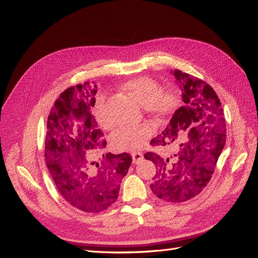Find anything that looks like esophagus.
<instances>
[{"instance_id":"34e87169","label":"esophagus","mask_w":258,"mask_h":258,"mask_svg":"<svg viewBox=\"0 0 258 258\" xmlns=\"http://www.w3.org/2000/svg\"><path fill=\"white\" fill-rule=\"evenodd\" d=\"M131 156H132V161H134V163H138L143 159V154L141 152H132Z\"/></svg>"}]
</instances>
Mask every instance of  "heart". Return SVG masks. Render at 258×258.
<instances>
[{
  "instance_id": "1",
  "label": "heart",
  "mask_w": 258,
  "mask_h": 258,
  "mask_svg": "<svg viewBox=\"0 0 258 258\" xmlns=\"http://www.w3.org/2000/svg\"><path fill=\"white\" fill-rule=\"evenodd\" d=\"M123 89L128 95L145 107V110L157 117H163L172 112L177 104L175 92L170 89H161L159 83L150 76H141L127 82ZM104 103V97L98 96L95 114L100 122L99 112ZM155 132V126L151 122L141 124H127L114 131L111 141L114 150L118 152L136 151L143 147Z\"/></svg>"
}]
</instances>
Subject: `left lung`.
<instances>
[{"label": "left lung", "mask_w": 258, "mask_h": 258, "mask_svg": "<svg viewBox=\"0 0 258 258\" xmlns=\"http://www.w3.org/2000/svg\"><path fill=\"white\" fill-rule=\"evenodd\" d=\"M171 74L182 91L184 105L151 144L178 143V150L171 159L152 152L144 157L157 168L152 191L165 201L183 202L200 194L212 177L226 142V123L221 101L210 85L179 70Z\"/></svg>", "instance_id": "left-lung-1"}]
</instances>
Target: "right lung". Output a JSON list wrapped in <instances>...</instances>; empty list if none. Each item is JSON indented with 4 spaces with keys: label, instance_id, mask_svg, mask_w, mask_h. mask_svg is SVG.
<instances>
[{
    "label": "right lung",
    "instance_id": "1",
    "mask_svg": "<svg viewBox=\"0 0 258 258\" xmlns=\"http://www.w3.org/2000/svg\"><path fill=\"white\" fill-rule=\"evenodd\" d=\"M97 91L87 82L62 92L49 113L45 139L46 165L57 189L70 205L88 213L114 204L132 161L127 153H102L106 141L90 113Z\"/></svg>",
    "mask_w": 258,
    "mask_h": 258
}]
</instances>
